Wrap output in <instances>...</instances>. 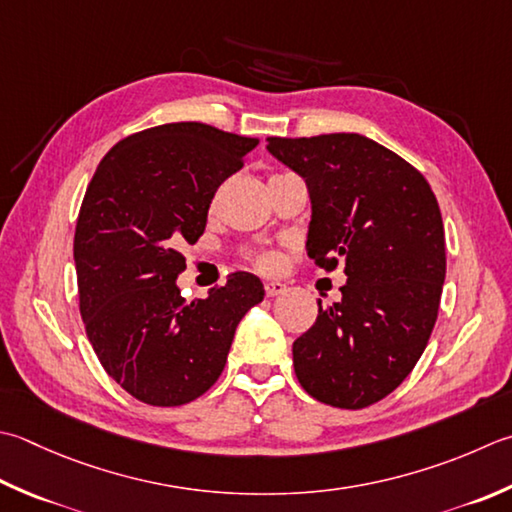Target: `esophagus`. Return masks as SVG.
<instances>
[{
  "instance_id": "34e87169",
  "label": "esophagus",
  "mask_w": 512,
  "mask_h": 512,
  "mask_svg": "<svg viewBox=\"0 0 512 512\" xmlns=\"http://www.w3.org/2000/svg\"><path fill=\"white\" fill-rule=\"evenodd\" d=\"M264 290H266L268 297H277V295L286 293V284H282V282H266Z\"/></svg>"
}]
</instances>
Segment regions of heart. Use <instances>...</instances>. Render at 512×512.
<instances>
[{"label":"heart","mask_w":512,"mask_h":512,"mask_svg":"<svg viewBox=\"0 0 512 512\" xmlns=\"http://www.w3.org/2000/svg\"><path fill=\"white\" fill-rule=\"evenodd\" d=\"M277 257L275 255H264V257H259V268H264V270H275L277 268Z\"/></svg>","instance_id":"b5f03b06"}]
</instances>
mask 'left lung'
<instances>
[{
	"mask_svg": "<svg viewBox=\"0 0 512 512\" xmlns=\"http://www.w3.org/2000/svg\"><path fill=\"white\" fill-rule=\"evenodd\" d=\"M266 150L306 182L308 257L346 273L342 302H317L315 324L295 339V375L319 402L366 408L404 382L433 333L446 277L435 193L357 133L268 137Z\"/></svg>",
	"mask_w": 512,
	"mask_h": 512,
	"instance_id": "8db88e82",
	"label": "left lung"
}]
</instances>
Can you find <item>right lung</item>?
<instances>
[{"label": "right lung", "mask_w": 512, "mask_h": 512, "mask_svg": "<svg viewBox=\"0 0 512 512\" xmlns=\"http://www.w3.org/2000/svg\"><path fill=\"white\" fill-rule=\"evenodd\" d=\"M259 139L177 122L117 142L86 188L75 228L79 310L106 373L150 406H182L217 382L235 328L264 284L233 273L186 302L184 244L204 233L217 188Z\"/></svg>", "instance_id": "obj_1"}]
</instances>
